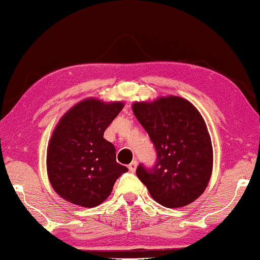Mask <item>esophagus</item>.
<instances>
[{"instance_id":"obj_1","label":"esophagus","mask_w":260,"mask_h":260,"mask_svg":"<svg viewBox=\"0 0 260 260\" xmlns=\"http://www.w3.org/2000/svg\"><path fill=\"white\" fill-rule=\"evenodd\" d=\"M137 166H138V162L136 160H134L133 162L129 165V170H130V172L131 173H135L136 169H137Z\"/></svg>"}]
</instances>
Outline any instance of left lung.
<instances>
[{
	"label": "left lung",
	"instance_id": "8db88e82",
	"mask_svg": "<svg viewBox=\"0 0 260 260\" xmlns=\"http://www.w3.org/2000/svg\"><path fill=\"white\" fill-rule=\"evenodd\" d=\"M133 110L156 151L154 167L139 165L138 178L160 205H189L205 191L213 168L211 137L201 113L175 95L135 102Z\"/></svg>",
	"mask_w": 260,
	"mask_h": 260
}]
</instances>
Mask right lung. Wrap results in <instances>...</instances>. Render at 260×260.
Instances as JSON below:
<instances>
[{
  "instance_id": "obj_1",
  "label": "right lung",
  "mask_w": 260,
  "mask_h": 260,
  "mask_svg": "<svg viewBox=\"0 0 260 260\" xmlns=\"http://www.w3.org/2000/svg\"><path fill=\"white\" fill-rule=\"evenodd\" d=\"M123 107L121 101L90 98L58 121L47 150V173L55 192L64 201L83 207L100 205L127 172L116 162L115 146L104 138Z\"/></svg>"
}]
</instances>
